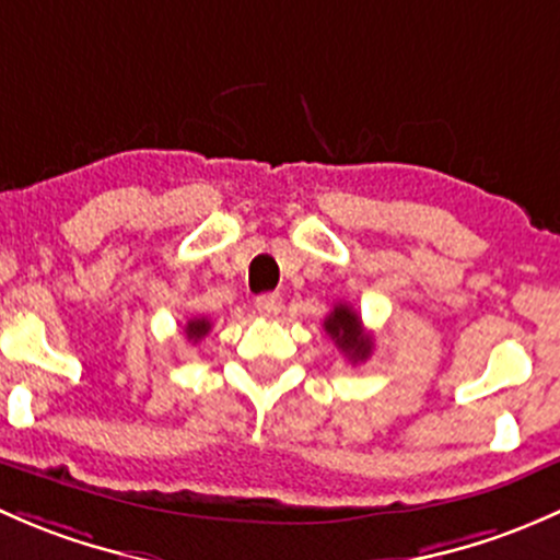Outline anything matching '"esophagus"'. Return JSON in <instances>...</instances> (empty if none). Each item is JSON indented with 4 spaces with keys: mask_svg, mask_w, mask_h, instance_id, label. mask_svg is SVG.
<instances>
[{
    "mask_svg": "<svg viewBox=\"0 0 560 560\" xmlns=\"http://www.w3.org/2000/svg\"><path fill=\"white\" fill-rule=\"evenodd\" d=\"M256 310L261 315H267V318H275L282 310V296L280 293H261V296L256 299Z\"/></svg>",
    "mask_w": 560,
    "mask_h": 560,
    "instance_id": "obj_1",
    "label": "esophagus"
}]
</instances>
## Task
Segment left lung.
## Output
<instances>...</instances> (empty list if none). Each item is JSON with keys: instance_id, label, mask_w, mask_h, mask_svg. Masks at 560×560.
<instances>
[{"instance_id": "left-lung-1", "label": "left lung", "mask_w": 560, "mask_h": 560, "mask_svg": "<svg viewBox=\"0 0 560 560\" xmlns=\"http://www.w3.org/2000/svg\"><path fill=\"white\" fill-rule=\"evenodd\" d=\"M323 328H326V334L334 339V345H337L353 364L366 361L369 353H372V339H369V334H364L361 318L355 315L353 307H348V304H334L328 318L323 320Z\"/></svg>"}]
</instances>
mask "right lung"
Segmentation results:
<instances>
[{"mask_svg":"<svg viewBox=\"0 0 560 560\" xmlns=\"http://www.w3.org/2000/svg\"><path fill=\"white\" fill-rule=\"evenodd\" d=\"M210 320L207 318H191L186 323V339L188 342H199L201 337H207V331H210Z\"/></svg>","mask_w":560,"mask_h":560,"instance_id":"obj_1","label":"right lung"}]
</instances>
